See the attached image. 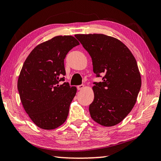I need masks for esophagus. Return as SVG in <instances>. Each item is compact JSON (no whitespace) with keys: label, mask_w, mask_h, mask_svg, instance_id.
I'll return each instance as SVG.
<instances>
[{"label":"esophagus","mask_w":161,"mask_h":161,"mask_svg":"<svg viewBox=\"0 0 161 161\" xmlns=\"http://www.w3.org/2000/svg\"><path fill=\"white\" fill-rule=\"evenodd\" d=\"M85 87V85H78L77 86V89L79 91H80L82 89H83Z\"/></svg>","instance_id":"1"}]
</instances>
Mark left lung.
<instances>
[{"label": "left lung", "instance_id": "8db88e82", "mask_svg": "<svg viewBox=\"0 0 161 161\" xmlns=\"http://www.w3.org/2000/svg\"><path fill=\"white\" fill-rule=\"evenodd\" d=\"M92 58L93 72L102 82H93L94 100L89 105L92 119L103 126L121 122L132 109L141 87L134 56L118 39L103 34L75 36Z\"/></svg>", "mask_w": 161, "mask_h": 161}]
</instances>
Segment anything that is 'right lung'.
Listing matches in <instances>:
<instances>
[{"instance_id": "right-lung-1", "label": "right lung", "mask_w": 161, "mask_h": 161, "mask_svg": "<svg viewBox=\"0 0 161 161\" xmlns=\"http://www.w3.org/2000/svg\"><path fill=\"white\" fill-rule=\"evenodd\" d=\"M79 42L71 36H56L31 52L19 75L17 89L21 101L33 122L53 130L65 122L76 86L64 81V59Z\"/></svg>"}]
</instances>
